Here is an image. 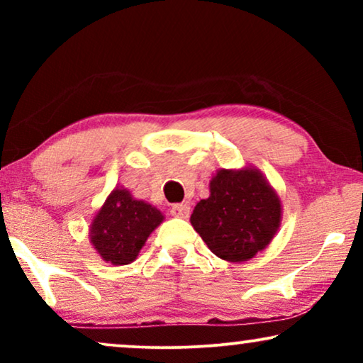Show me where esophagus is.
<instances>
[{"label":"esophagus","mask_w":363,"mask_h":363,"mask_svg":"<svg viewBox=\"0 0 363 363\" xmlns=\"http://www.w3.org/2000/svg\"><path fill=\"white\" fill-rule=\"evenodd\" d=\"M172 216H177V218H188L190 215V206L186 205V203H178V205H173L172 206Z\"/></svg>","instance_id":"1"}]
</instances>
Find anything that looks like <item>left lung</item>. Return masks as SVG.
Listing matches in <instances>:
<instances>
[{
	"label": "left lung",
	"mask_w": 363,
	"mask_h": 363,
	"mask_svg": "<svg viewBox=\"0 0 363 363\" xmlns=\"http://www.w3.org/2000/svg\"><path fill=\"white\" fill-rule=\"evenodd\" d=\"M282 220L277 191L256 167L220 168L210 196L196 203L190 223L213 255L230 262L250 261L266 250Z\"/></svg>",
	"instance_id": "8db88e82"
}]
</instances>
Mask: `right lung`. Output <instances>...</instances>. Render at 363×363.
I'll return each mask as SVG.
<instances>
[{
  "mask_svg": "<svg viewBox=\"0 0 363 363\" xmlns=\"http://www.w3.org/2000/svg\"><path fill=\"white\" fill-rule=\"evenodd\" d=\"M165 216L150 203L137 200L127 188H113L89 228V238L102 261L125 266L137 259L148 236Z\"/></svg>",
  "mask_w": 363,
  "mask_h": 363,
  "instance_id": "right-lung-1",
  "label": "right lung"
}]
</instances>
